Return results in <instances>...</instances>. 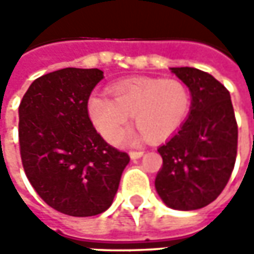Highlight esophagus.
Here are the masks:
<instances>
[{
	"label": "esophagus",
	"mask_w": 254,
	"mask_h": 254,
	"mask_svg": "<svg viewBox=\"0 0 254 254\" xmlns=\"http://www.w3.org/2000/svg\"><path fill=\"white\" fill-rule=\"evenodd\" d=\"M142 155H144V151H130V157L132 160H138V158H141Z\"/></svg>",
	"instance_id": "esophagus-1"
}]
</instances>
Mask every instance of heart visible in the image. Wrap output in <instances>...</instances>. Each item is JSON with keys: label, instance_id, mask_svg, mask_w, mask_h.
Masks as SVG:
<instances>
[{"label": "heart", "instance_id": "b5f03b06", "mask_svg": "<svg viewBox=\"0 0 254 254\" xmlns=\"http://www.w3.org/2000/svg\"><path fill=\"white\" fill-rule=\"evenodd\" d=\"M113 96L92 94L89 117L103 137L114 141L122 135L132 114L141 137L162 141L185 123L190 110V93L180 79L131 77L110 86Z\"/></svg>", "mask_w": 254, "mask_h": 254}]
</instances>
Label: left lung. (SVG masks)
<instances>
[{
	"mask_svg": "<svg viewBox=\"0 0 254 254\" xmlns=\"http://www.w3.org/2000/svg\"><path fill=\"white\" fill-rule=\"evenodd\" d=\"M190 87L192 106L178 132L158 148L155 190L172 209H200L225 190L236 161L238 123L229 90L195 67H171Z\"/></svg>",
	"mask_w": 254,
	"mask_h": 254,
	"instance_id": "left-lung-1",
	"label": "left lung"
}]
</instances>
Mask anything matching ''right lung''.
I'll return each instance as SVG.
<instances>
[{
  "label": "right lung",
  "instance_id": "add662e5",
  "mask_svg": "<svg viewBox=\"0 0 254 254\" xmlns=\"http://www.w3.org/2000/svg\"><path fill=\"white\" fill-rule=\"evenodd\" d=\"M100 69L66 67L35 79L19 104V151L26 178L55 210L94 216L112 205L130 161L96 131L87 100Z\"/></svg>",
  "mask_w": 254,
  "mask_h": 254
}]
</instances>
